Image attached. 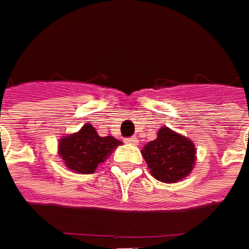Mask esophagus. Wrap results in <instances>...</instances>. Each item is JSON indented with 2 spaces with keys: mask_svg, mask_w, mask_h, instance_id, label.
<instances>
[{
  "mask_svg": "<svg viewBox=\"0 0 249 249\" xmlns=\"http://www.w3.org/2000/svg\"><path fill=\"white\" fill-rule=\"evenodd\" d=\"M126 142H127V144H131V145H137L138 140H137L136 137H131V138H126Z\"/></svg>",
  "mask_w": 249,
  "mask_h": 249,
  "instance_id": "esophagus-1",
  "label": "esophagus"
}]
</instances>
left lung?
<instances>
[{
	"mask_svg": "<svg viewBox=\"0 0 249 249\" xmlns=\"http://www.w3.org/2000/svg\"><path fill=\"white\" fill-rule=\"evenodd\" d=\"M141 153L153 178L164 183L185 179L197 159L193 141L164 126L158 130L156 140L144 145Z\"/></svg>",
	"mask_w": 249,
	"mask_h": 249,
	"instance_id": "1",
	"label": "left lung"
}]
</instances>
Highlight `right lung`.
<instances>
[{"mask_svg":"<svg viewBox=\"0 0 249 249\" xmlns=\"http://www.w3.org/2000/svg\"><path fill=\"white\" fill-rule=\"evenodd\" d=\"M119 145L122 141L112 136H98L97 130L86 123L76 133L58 140L57 155L72 173L93 174Z\"/></svg>","mask_w":249,"mask_h":249,"instance_id":"1","label":"right lung"}]
</instances>
